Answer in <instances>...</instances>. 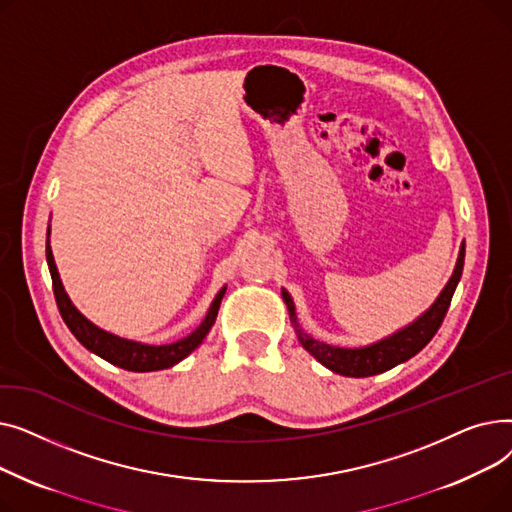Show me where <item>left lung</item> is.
Segmentation results:
<instances>
[{
    "label": "left lung",
    "instance_id": "left-lung-1",
    "mask_svg": "<svg viewBox=\"0 0 512 512\" xmlns=\"http://www.w3.org/2000/svg\"><path fill=\"white\" fill-rule=\"evenodd\" d=\"M463 263H465V242H461L459 249V259H456L454 272L442 292L438 294V299L432 303V307L425 309L417 319H413L409 326L396 330L394 334L371 342L367 346H334L328 342H319L313 336H309L297 319V309H294V301L288 294V290L282 288V299L288 307V315L292 321V328L297 332L299 342L303 344L305 351L313 355L321 365L328 367L330 371L338 375H346V378H369V375H378L384 373L400 363L409 361L415 357L421 348L432 340L442 326L444 315L450 307L452 294L456 290V284L461 282L463 276Z\"/></svg>",
    "mask_w": 512,
    "mask_h": 512
}]
</instances>
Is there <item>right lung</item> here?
I'll return each instance as SVG.
<instances>
[{"label": "right lung", "instance_id": "add662e5", "mask_svg": "<svg viewBox=\"0 0 512 512\" xmlns=\"http://www.w3.org/2000/svg\"><path fill=\"white\" fill-rule=\"evenodd\" d=\"M45 255H47L51 282H53V294H56V303H58L60 315L64 319V324L68 326V330L76 336V340L80 344L89 348L91 353L105 359L107 363L128 369V371H141V373L143 371H159V369H168V367L180 363L182 359H186L209 334L211 326L215 324V317H218L220 303L226 294V286H224L218 294H215V299L211 301L199 328L193 330L188 336H184L176 342H170V344H145V342L128 340V338L116 336L107 330H101L99 326L93 324L91 319H87L74 307V303L70 301V297L64 290V284L60 280L56 261H53V253L49 247V228H47Z\"/></svg>", "mask_w": 512, "mask_h": 512}]
</instances>
